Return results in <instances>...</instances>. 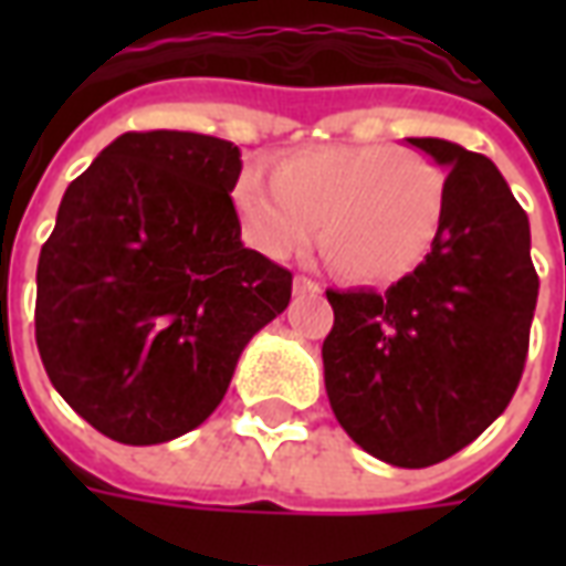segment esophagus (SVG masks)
Segmentation results:
<instances>
[{
  "label": "esophagus",
  "instance_id": "esophagus-1",
  "mask_svg": "<svg viewBox=\"0 0 566 566\" xmlns=\"http://www.w3.org/2000/svg\"><path fill=\"white\" fill-rule=\"evenodd\" d=\"M321 284H315L312 279H306V275H296L294 279V294H318Z\"/></svg>",
  "mask_w": 566,
  "mask_h": 566
}]
</instances>
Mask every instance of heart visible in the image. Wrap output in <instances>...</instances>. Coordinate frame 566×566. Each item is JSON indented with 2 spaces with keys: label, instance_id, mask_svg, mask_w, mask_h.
<instances>
[{
  "label": "heart",
  "instance_id": "b5f03b06",
  "mask_svg": "<svg viewBox=\"0 0 566 566\" xmlns=\"http://www.w3.org/2000/svg\"><path fill=\"white\" fill-rule=\"evenodd\" d=\"M248 242L266 258L321 242L357 282H394L430 254L446 178L424 154L394 145H321L284 154L272 178L248 166L233 187Z\"/></svg>",
  "mask_w": 566,
  "mask_h": 566
}]
</instances>
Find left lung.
<instances>
[{"instance_id":"obj_1","label":"left lung","mask_w":566,"mask_h":566,"mask_svg":"<svg viewBox=\"0 0 566 566\" xmlns=\"http://www.w3.org/2000/svg\"><path fill=\"white\" fill-rule=\"evenodd\" d=\"M446 169L442 230L385 294L327 291L324 385L357 446L421 470L470 446L522 379L536 279L531 223L494 163L446 139H406Z\"/></svg>"}]
</instances>
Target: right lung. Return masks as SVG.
Instances as JSON below:
<instances>
[{
	"label": "right lung",
	"mask_w": 566,
	"mask_h": 566,
	"mask_svg": "<svg viewBox=\"0 0 566 566\" xmlns=\"http://www.w3.org/2000/svg\"><path fill=\"white\" fill-rule=\"evenodd\" d=\"M239 157L199 133H124L63 193L35 272V343L60 397L115 442L202 424L291 303L294 275L242 245Z\"/></svg>",
	"instance_id": "obj_1"
}]
</instances>
